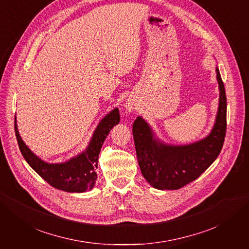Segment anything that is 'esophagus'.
<instances>
[{"instance_id":"esophagus-1","label":"esophagus","mask_w":249,"mask_h":249,"mask_svg":"<svg viewBox=\"0 0 249 249\" xmlns=\"http://www.w3.org/2000/svg\"><path fill=\"white\" fill-rule=\"evenodd\" d=\"M124 108L127 112H133L135 111V109H136V103H135V101L133 100H127L124 104Z\"/></svg>"}]
</instances>
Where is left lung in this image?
<instances>
[{"mask_svg":"<svg viewBox=\"0 0 249 249\" xmlns=\"http://www.w3.org/2000/svg\"><path fill=\"white\" fill-rule=\"evenodd\" d=\"M219 103L212 130L200 140L175 145L157 136L146 120L138 116L133 124V137L142 176L159 190H177L196 179L219 156L227 131V96L216 66Z\"/></svg>","mask_w":249,"mask_h":249,"instance_id":"obj_1","label":"left lung"}]
</instances>
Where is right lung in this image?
Here are the masks:
<instances>
[{"label":"right lung","mask_w":249,"mask_h":249,"mask_svg":"<svg viewBox=\"0 0 249 249\" xmlns=\"http://www.w3.org/2000/svg\"><path fill=\"white\" fill-rule=\"evenodd\" d=\"M119 120L118 108L110 111L97 124L87 147L79 155L61 163H48L36 156L21 139L17 118L14 125L21 155L30 166L56 189L70 193H83L94 187L102 145L113 126L119 124Z\"/></svg>","instance_id":"1"}]
</instances>
